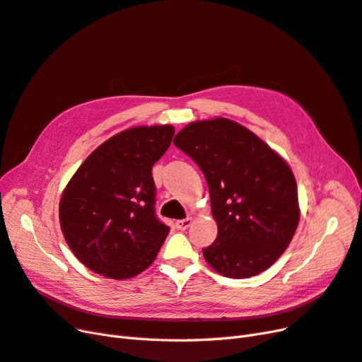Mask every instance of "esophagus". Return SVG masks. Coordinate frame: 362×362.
<instances>
[{"label": "esophagus", "instance_id": "1", "mask_svg": "<svg viewBox=\"0 0 362 362\" xmlns=\"http://www.w3.org/2000/svg\"><path fill=\"white\" fill-rule=\"evenodd\" d=\"M190 225H192V217L181 218V221H177V223H175V226L181 229V231H185V229H187Z\"/></svg>", "mask_w": 362, "mask_h": 362}]
</instances>
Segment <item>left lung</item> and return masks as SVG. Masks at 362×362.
<instances>
[{
    "instance_id": "left-lung-1",
    "label": "left lung",
    "mask_w": 362,
    "mask_h": 362,
    "mask_svg": "<svg viewBox=\"0 0 362 362\" xmlns=\"http://www.w3.org/2000/svg\"><path fill=\"white\" fill-rule=\"evenodd\" d=\"M173 145L198 164L210 190L217 237L202 249L208 264L235 279L269 269L299 223L298 185L288 164L225 117L192 122Z\"/></svg>"
}]
</instances>
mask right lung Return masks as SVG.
Segmentation results:
<instances>
[{
  "label": "right lung",
  "mask_w": 362,
  "mask_h": 362,
  "mask_svg": "<svg viewBox=\"0 0 362 362\" xmlns=\"http://www.w3.org/2000/svg\"><path fill=\"white\" fill-rule=\"evenodd\" d=\"M172 125L136 127L98 146L60 199V226L74 255L98 275L133 278L168 237L156 213L152 166L170 146Z\"/></svg>",
  "instance_id": "obj_1"
}]
</instances>
